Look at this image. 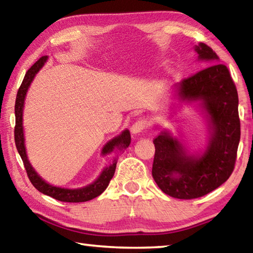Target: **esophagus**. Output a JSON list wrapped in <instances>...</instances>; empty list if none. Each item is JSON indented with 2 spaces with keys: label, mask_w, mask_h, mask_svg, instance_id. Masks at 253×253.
Masks as SVG:
<instances>
[{
  "label": "esophagus",
  "mask_w": 253,
  "mask_h": 253,
  "mask_svg": "<svg viewBox=\"0 0 253 253\" xmlns=\"http://www.w3.org/2000/svg\"><path fill=\"white\" fill-rule=\"evenodd\" d=\"M148 124L149 123L146 118H139V119H137L134 124H132L130 127V130L132 134H137V132L146 129V128L148 127Z\"/></svg>",
  "instance_id": "esophagus-1"
}]
</instances>
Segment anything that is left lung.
Masks as SVG:
<instances>
[{"mask_svg":"<svg viewBox=\"0 0 253 253\" xmlns=\"http://www.w3.org/2000/svg\"><path fill=\"white\" fill-rule=\"evenodd\" d=\"M199 59L209 66L176 85L182 100H201L212 123L213 134L202 156L187 153L177 139L163 132L154 138L152 175L158 187L175 199L191 200L207 195L232 174L240 142L239 98L228 67L205 43L195 46Z\"/></svg>","mask_w":253,"mask_h":253,"instance_id":"left-lung-1","label":"left lung"}]
</instances>
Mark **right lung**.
<instances>
[{"mask_svg":"<svg viewBox=\"0 0 253 253\" xmlns=\"http://www.w3.org/2000/svg\"><path fill=\"white\" fill-rule=\"evenodd\" d=\"M46 55L41 57L34 65L30 68L27 71V74L24 76V79L21 84L18 95H16L15 100V127H14V140L16 145V149L20 154L21 158L23 161L24 169L27 170L28 177L30 182L32 183V185L37 188L38 191L41 192L45 195H49L51 198H53L61 202H70V203H79V202H85V201H90L92 199L99 196L102 192H104L110 179L113 178L115 174V169H116V160L114 161L113 164L108 168H106L100 176L98 177L95 182L90 185L83 187V188H77V190H68V188H61V187H55L50 185V184L45 183L39 175L36 173V170L30 164L27 157V153H25L24 147V136H23V126H22V114H23V105H24V98L27 95V91L31 84L34 76L38 71H39L42 66L44 65L46 61ZM130 144V132L129 130H124L121 135L115 137L114 139H111L110 142L105 145V147L102 148V154H107L113 152L115 147H118L119 149L126 148L129 146Z\"/></svg>","mask_w":253,"mask_h":253,"instance_id":"add662e5","label":"right lung"}]
</instances>
